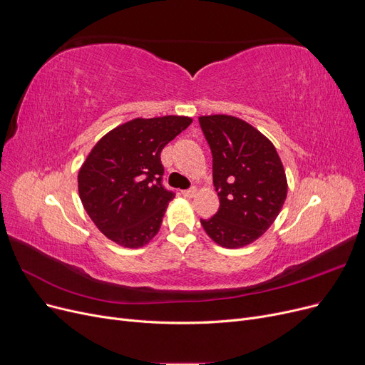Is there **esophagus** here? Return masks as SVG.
Returning <instances> with one entry per match:
<instances>
[{"mask_svg":"<svg viewBox=\"0 0 365 365\" xmlns=\"http://www.w3.org/2000/svg\"><path fill=\"white\" fill-rule=\"evenodd\" d=\"M196 192H197V189H196V187H190V189H187V190H182V195H184L185 197H193V196L196 195Z\"/></svg>","mask_w":365,"mask_h":365,"instance_id":"1","label":"esophagus"}]
</instances>
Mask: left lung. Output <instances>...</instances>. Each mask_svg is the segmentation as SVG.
<instances>
[{"instance_id": "8db88e82", "label": "left lung", "mask_w": 365, "mask_h": 365, "mask_svg": "<svg viewBox=\"0 0 365 365\" xmlns=\"http://www.w3.org/2000/svg\"><path fill=\"white\" fill-rule=\"evenodd\" d=\"M200 125L219 196L217 213L201 225L220 247L250 245L272 225L288 195L282 160L262 132L237 117L202 115Z\"/></svg>"}]
</instances>
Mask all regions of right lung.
Returning <instances> with one entry per match:
<instances>
[{
  "label": "right lung",
  "instance_id": "right-lung-1",
  "mask_svg": "<svg viewBox=\"0 0 365 365\" xmlns=\"http://www.w3.org/2000/svg\"><path fill=\"white\" fill-rule=\"evenodd\" d=\"M190 117L134 118L97 141L77 176L79 196L96 227L125 248L153 239L175 193L163 187L161 150Z\"/></svg>",
  "mask_w": 365,
  "mask_h": 365
}]
</instances>
